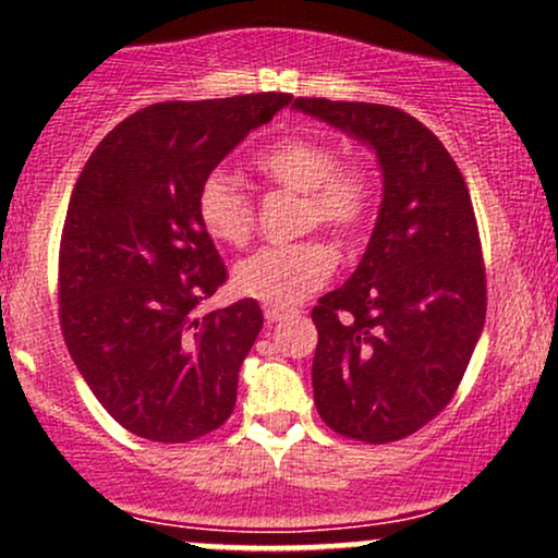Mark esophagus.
Masks as SVG:
<instances>
[{
    "label": "esophagus",
    "instance_id": "34e87169",
    "mask_svg": "<svg viewBox=\"0 0 558 558\" xmlns=\"http://www.w3.org/2000/svg\"><path fill=\"white\" fill-rule=\"evenodd\" d=\"M291 315H293V310H283V306H265L267 323H280V319H286Z\"/></svg>",
    "mask_w": 558,
    "mask_h": 558
}]
</instances>
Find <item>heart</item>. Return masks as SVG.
I'll list each match as a JSON object with an SVG mask.
<instances>
[{"label": "heart", "mask_w": 558, "mask_h": 558, "mask_svg": "<svg viewBox=\"0 0 558 558\" xmlns=\"http://www.w3.org/2000/svg\"><path fill=\"white\" fill-rule=\"evenodd\" d=\"M257 170L293 194H304L299 230L328 228L341 241L354 239L375 204L373 170L362 162L341 165V155L323 138H286L254 159ZM196 215L217 243L243 246L254 230V209L239 183L213 172L198 185ZM336 254L328 243L310 239L265 246L241 259L233 286L241 296L267 306L301 304L332 275Z\"/></svg>", "instance_id": "1"}]
</instances>
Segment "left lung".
<instances>
[{"mask_svg": "<svg viewBox=\"0 0 558 558\" xmlns=\"http://www.w3.org/2000/svg\"><path fill=\"white\" fill-rule=\"evenodd\" d=\"M375 151L383 202L364 257L312 310V388L325 425L390 444L451 401L485 325V270L470 191L438 136L386 105L293 99Z\"/></svg>", "mask_w": 558, "mask_h": 558, "instance_id": "1", "label": "left lung"}]
</instances>
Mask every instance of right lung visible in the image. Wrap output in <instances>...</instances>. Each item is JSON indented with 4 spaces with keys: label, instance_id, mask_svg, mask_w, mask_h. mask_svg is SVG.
I'll use <instances>...</instances> for the list:
<instances>
[{
    "label": "right lung",
    "instance_id": "1",
    "mask_svg": "<svg viewBox=\"0 0 558 558\" xmlns=\"http://www.w3.org/2000/svg\"><path fill=\"white\" fill-rule=\"evenodd\" d=\"M291 99L151 105L101 138L75 183L60 243L62 332L101 407L138 438L185 444L233 412L262 310L241 299L196 317L226 283L196 194Z\"/></svg>",
    "mask_w": 558,
    "mask_h": 558
}]
</instances>
